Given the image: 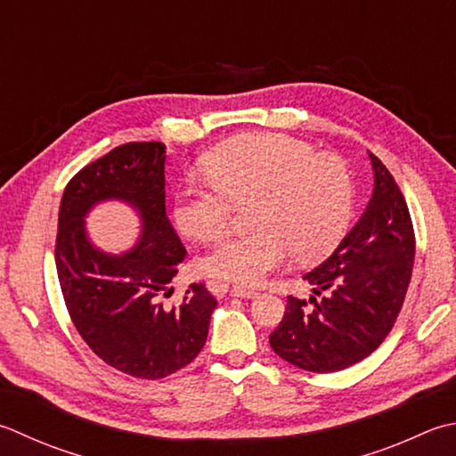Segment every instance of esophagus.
Listing matches in <instances>:
<instances>
[{
  "instance_id": "esophagus-1",
  "label": "esophagus",
  "mask_w": 456,
  "mask_h": 456,
  "mask_svg": "<svg viewBox=\"0 0 456 456\" xmlns=\"http://www.w3.org/2000/svg\"><path fill=\"white\" fill-rule=\"evenodd\" d=\"M231 297H239V298H255L256 292L253 289L247 287H233L231 289Z\"/></svg>"
}]
</instances>
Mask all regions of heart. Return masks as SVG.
Returning <instances> with one entry per match:
<instances>
[{
    "label": "heart",
    "mask_w": 456,
    "mask_h": 456,
    "mask_svg": "<svg viewBox=\"0 0 456 456\" xmlns=\"http://www.w3.org/2000/svg\"><path fill=\"white\" fill-rule=\"evenodd\" d=\"M209 183H185L174 216L185 235L216 240L229 227L233 203L253 200L255 229L231 235L205 256L203 269L217 279L258 284L290 261L326 255L352 217L354 183L346 164L314 154L308 142L287 134H243L203 158Z\"/></svg>",
    "instance_id": "b5f03b06"
}]
</instances>
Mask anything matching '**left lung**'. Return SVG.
Here are the masks:
<instances>
[{
	"label": "left lung",
	"instance_id": "1",
	"mask_svg": "<svg viewBox=\"0 0 456 456\" xmlns=\"http://www.w3.org/2000/svg\"><path fill=\"white\" fill-rule=\"evenodd\" d=\"M373 191L336 251L302 279L310 305L289 297L269 342L276 355L314 373L350 368L378 350L394 328L411 282L415 235L403 193L370 151Z\"/></svg>",
	"mask_w": 456,
	"mask_h": 456
}]
</instances>
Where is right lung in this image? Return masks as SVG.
<instances>
[{"label": "right lung", "instance_id": "1", "mask_svg": "<svg viewBox=\"0 0 456 456\" xmlns=\"http://www.w3.org/2000/svg\"><path fill=\"white\" fill-rule=\"evenodd\" d=\"M164 166L162 142L118 146L80 169L59 208L55 263L70 320L104 363L142 379H162L198 358L217 306L201 282L180 306L159 300L185 255L166 217ZM106 200L128 204L141 221L128 252H104L87 235V213Z\"/></svg>", "mask_w": 456, "mask_h": 456}]
</instances>
